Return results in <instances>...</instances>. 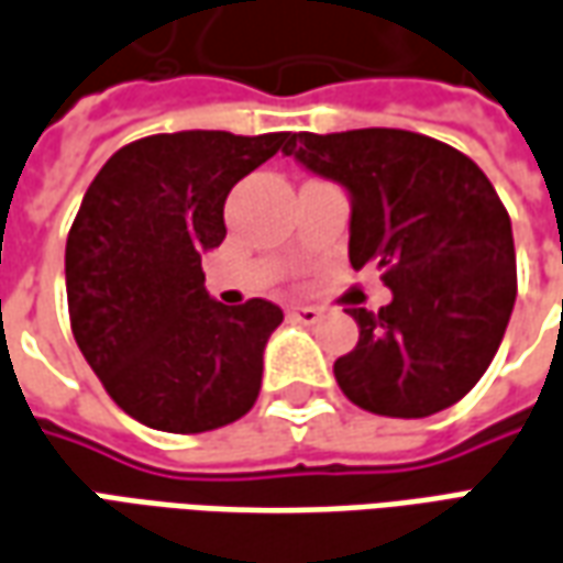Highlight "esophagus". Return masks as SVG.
<instances>
[{"label": "esophagus", "instance_id": "esophagus-1", "mask_svg": "<svg viewBox=\"0 0 563 563\" xmlns=\"http://www.w3.org/2000/svg\"><path fill=\"white\" fill-rule=\"evenodd\" d=\"M289 317L296 320V323H317L320 320V308H311V305H296V308H289Z\"/></svg>", "mask_w": 563, "mask_h": 563}]
</instances>
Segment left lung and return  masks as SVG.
<instances>
[{
    "label": "left lung",
    "mask_w": 563,
    "mask_h": 563,
    "mask_svg": "<svg viewBox=\"0 0 563 563\" xmlns=\"http://www.w3.org/2000/svg\"><path fill=\"white\" fill-rule=\"evenodd\" d=\"M286 156L351 197V267L391 289L376 313L351 308L354 351L332 373L351 404L426 419L487 373L518 292L511 218L490 178L456 147L404 129L286 137Z\"/></svg>",
    "instance_id": "left-lung-1"
}]
</instances>
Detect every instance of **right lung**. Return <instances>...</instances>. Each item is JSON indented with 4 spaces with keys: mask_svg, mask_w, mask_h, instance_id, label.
I'll list each match as a JSON object with an SVG mask.
<instances>
[{
    "mask_svg": "<svg viewBox=\"0 0 563 563\" xmlns=\"http://www.w3.org/2000/svg\"><path fill=\"white\" fill-rule=\"evenodd\" d=\"M289 132H175L113 153L76 212L64 274L73 339L117 407L141 426L200 434L246 416L262 391L274 301L221 305L202 252L224 240L231 187Z\"/></svg>",
    "mask_w": 563,
    "mask_h": 563,
    "instance_id": "right-lung-1",
    "label": "right lung"
}]
</instances>
